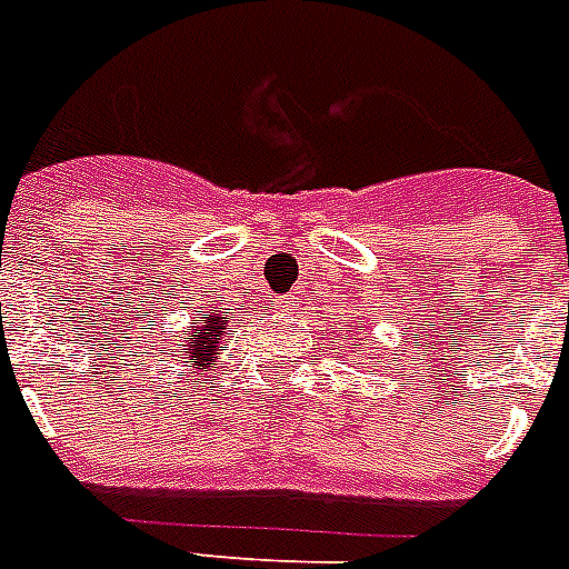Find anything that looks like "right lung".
I'll return each instance as SVG.
<instances>
[{"mask_svg":"<svg viewBox=\"0 0 569 569\" xmlns=\"http://www.w3.org/2000/svg\"><path fill=\"white\" fill-rule=\"evenodd\" d=\"M228 311H216L209 306L203 311V318L198 320V327H191V330H182L177 339L170 341L173 348H170V360H177V366L188 362L191 369H209V366H216V350H219L221 339L230 336L228 330ZM191 335L192 339L188 340L187 336Z\"/></svg>","mask_w":569,"mask_h":569,"instance_id":"right-lung-1","label":"right lung"}]
</instances>
